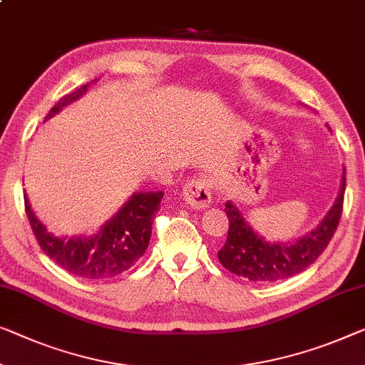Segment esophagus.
Wrapping results in <instances>:
<instances>
[{"label":"esophagus","mask_w":365,"mask_h":365,"mask_svg":"<svg viewBox=\"0 0 365 365\" xmlns=\"http://www.w3.org/2000/svg\"><path fill=\"white\" fill-rule=\"evenodd\" d=\"M183 200L192 208H208L211 203V188L210 180L206 177H198L190 180L183 187Z\"/></svg>","instance_id":"1"}]
</instances>
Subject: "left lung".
I'll return each instance as SVG.
<instances>
[{
    "label": "left lung",
    "mask_w": 365,
    "mask_h": 365,
    "mask_svg": "<svg viewBox=\"0 0 365 365\" xmlns=\"http://www.w3.org/2000/svg\"><path fill=\"white\" fill-rule=\"evenodd\" d=\"M344 187L346 168H342L339 193L328 213L312 232L288 242L267 241L252 230L232 201H226L230 231L217 252L221 265L251 282H277L298 275L322 255L333 237L341 220Z\"/></svg>",
    "instance_id": "left-lung-1"
}]
</instances>
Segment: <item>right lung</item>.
Masks as SVG:
<instances>
[{
	"instance_id": "obj_1",
	"label": "right lung",
	"mask_w": 365,
	"mask_h": 365,
	"mask_svg": "<svg viewBox=\"0 0 365 365\" xmlns=\"http://www.w3.org/2000/svg\"><path fill=\"white\" fill-rule=\"evenodd\" d=\"M88 88L90 83H86L73 93L65 95L48 111L46 119L53 118L70 103L80 100ZM162 198L164 192L134 193L100 231L90 236L53 235L32 211L27 195H24V203L37 242L58 267L86 280H108L129 270L148 251L152 222L160 210Z\"/></svg>"
}]
</instances>
